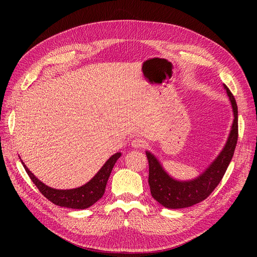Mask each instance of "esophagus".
I'll return each mask as SVG.
<instances>
[{
  "label": "esophagus",
  "mask_w": 257,
  "mask_h": 257,
  "mask_svg": "<svg viewBox=\"0 0 257 257\" xmlns=\"http://www.w3.org/2000/svg\"><path fill=\"white\" fill-rule=\"evenodd\" d=\"M145 144H146V142L140 138H136L131 141V145L133 148H144Z\"/></svg>",
  "instance_id": "34e87169"
}]
</instances>
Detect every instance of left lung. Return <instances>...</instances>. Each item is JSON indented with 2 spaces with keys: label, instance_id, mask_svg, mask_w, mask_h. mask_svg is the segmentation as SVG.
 Masks as SVG:
<instances>
[{
  "label": "left lung",
  "instance_id": "1",
  "mask_svg": "<svg viewBox=\"0 0 257 257\" xmlns=\"http://www.w3.org/2000/svg\"><path fill=\"white\" fill-rule=\"evenodd\" d=\"M224 88L231 102L234 119L227 143L219 156L202 173L191 181H177L170 177L161 167L157 158L150 152H146L149 163V185L152 197L167 208H184L193 206L205 200L218 184L232 159L238 137L237 105L232 92L224 84Z\"/></svg>",
  "mask_w": 257,
  "mask_h": 257
}]
</instances>
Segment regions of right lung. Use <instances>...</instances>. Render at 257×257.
I'll use <instances>...</instances> for the list:
<instances>
[{"mask_svg": "<svg viewBox=\"0 0 257 257\" xmlns=\"http://www.w3.org/2000/svg\"><path fill=\"white\" fill-rule=\"evenodd\" d=\"M119 157L120 153L113 154L89 182L80 187L73 188V190H55V188L47 186L34 176L23 161L22 164L38 191L53 204L73 209H85L96 203L104 195L108 178H109L113 166Z\"/></svg>", "mask_w": 257, "mask_h": 257, "instance_id": "obj_1", "label": "right lung"}]
</instances>
